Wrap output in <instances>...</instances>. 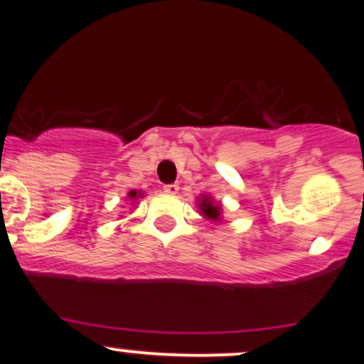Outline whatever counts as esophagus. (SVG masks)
Segmentation results:
<instances>
[{
  "mask_svg": "<svg viewBox=\"0 0 364 364\" xmlns=\"http://www.w3.org/2000/svg\"><path fill=\"white\" fill-rule=\"evenodd\" d=\"M164 192H167L170 196L178 194V186L177 183H168V186H164Z\"/></svg>",
  "mask_w": 364,
  "mask_h": 364,
  "instance_id": "1",
  "label": "esophagus"
}]
</instances>
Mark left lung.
Here are the masks:
<instances>
[{
  "label": "left lung",
  "instance_id": "obj_1",
  "mask_svg": "<svg viewBox=\"0 0 364 364\" xmlns=\"http://www.w3.org/2000/svg\"><path fill=\"white\" fill-rule=\"evenodd\" d=\"M197 208H199L200 216L208 219L210 223H221L223 221V205L221 203H216L213 196L200 194L196 200Z\"/></svg>",
  "mask_w": 364,
  "mask_h": 364
}]
</instances>
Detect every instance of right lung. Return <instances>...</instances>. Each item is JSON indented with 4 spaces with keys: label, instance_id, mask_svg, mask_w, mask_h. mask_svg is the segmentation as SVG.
<instances>
[{
    "label": "right lung",
    "instance_id": "obj_1",
    "mask_svg": "<svg viewBox=\"0 0 364 364\" xmlns=\"http://www.w3.org/2000/svg\"><path fill=\"white\" fill-rule=\"evenodd\" d=\"M141 197H143V192L141 191H129L127 199L129 200V203H132V205H136L138 200H140Z\"/></svg>",
    "mask_w": 364,
    "mask_h": 364
}]
</instances>
